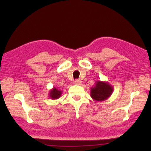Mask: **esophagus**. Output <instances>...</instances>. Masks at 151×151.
<instances>
[{
  "instance_id": "1",
  "label": "esophagus",
  "mask_w": 151,
  "mask_h": 151,
  "mask_svg": "<svg viewBox=\"0 0 151 151\" xmlns=\"http://www.w3.org/2000/svg\"><path fill=\"white\" fill-rule=\"evenodd\" d=\"M81 83H82V81L81 80H76L75 81V84L76 85H81Z\"/></svg>"
}]
</instances>
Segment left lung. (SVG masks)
Instances as JSON below:
<instances>
[{
  "label": "left lung",
  "instance_id": "left-lung-1",
  "mask_svg": "<svg viewBox=\"0 0 151 151\" xmlns=\"http://www.w3.org/2000/svg\"><path fill=\"white\" fill-rule=\"evenodd\" d=\"M114 88L108 82L97 81L95 86L91 88L90 96L95 101H106L111 95Z\"/></svg>",
  "mask_w": 151,
  "mask_h": 151
}]
</instances>
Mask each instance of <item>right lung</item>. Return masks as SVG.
Instances as JSON below:
<instances>
[{
	"mask_svg": "<svg viewBox=\"0 0 151 151\" xmlns=\"http://www.w3.org/2000/svg\"><path fill=\"white\" fill-rule=\"evenodd\" d=\"M62 91H60L59 89H58L54 87L52 89H51L49 92V97L51 99H59L61 95H62Z\"/></svg>",
	"mask_w": 151,
	"mask_h": 151,
	"instance_id": "right-lung-1",
	"label": "right lung"
}]
</instances>
